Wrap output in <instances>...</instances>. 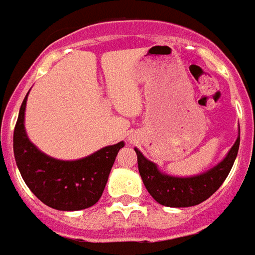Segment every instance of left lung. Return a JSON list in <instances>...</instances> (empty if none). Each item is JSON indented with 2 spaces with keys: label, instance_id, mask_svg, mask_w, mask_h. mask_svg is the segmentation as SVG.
I'll return each instance as SVG.
<instances>
[{
  "label": "left lung",
  "instance_id": "left-lung-1",
  "mask_svg": "<svg viewBox=\"0 0 255 255\" xmlns=\"http://www.w3.org/2000/svg\"><path fill=\"white\" fill-rule=\"evenodd\" d=\"M239 146H240V133L233 147L230 148L226 157L218 165L199 175L187 177V178L164 174L157 168V165L153 161L147 160L141 154L140 150L134 148V151L137 154L140 177L143 179V184L148 191V194L164 206L188 208L206 201L219 189L233 167Z\"/></svg>",
  "mask_w": 255,
  "mask_h": 255
}]
</instances>
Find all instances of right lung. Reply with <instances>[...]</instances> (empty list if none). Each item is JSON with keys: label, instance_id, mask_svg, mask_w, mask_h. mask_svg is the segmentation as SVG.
<instances>
[{"label": "right lung", "instance_id": "obj_1", "mask_svg": "<svg viewBox=\"0 0 255 255\" xmlns=\"http://www.w3.org/2000/svg\"><path fill=\"white\" fill-rule=\"evenodd\" d=\"M26 100L28 95L20 105L13 130V155L25 184L37 199L57 211H81L95 205L105 189L116 154L125 143L107 146L74 161L49 157L28 139Z\"/></svg>", "mask_w": 255, "mask_h": 255}]
</instances>
